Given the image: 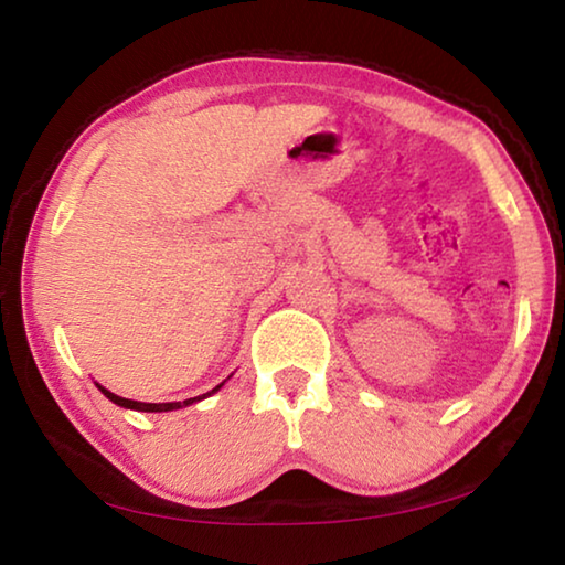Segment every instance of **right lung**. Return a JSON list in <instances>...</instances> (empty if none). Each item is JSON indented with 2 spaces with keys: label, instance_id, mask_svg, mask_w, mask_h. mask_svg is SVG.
<instances>
[{
  "label": "right lung",
  "instance_id": "add662e5",
  "mask_svg": "<svg viewBox=\"0 0 565 565\" xmlns=\"http://www.w3.org/2000/svg\"><path fill=\"white\" fill-rule=\"evenodd\" d=\"M97 386H99V384H97ZM222 386H224V384H218L216 388L209 391V394H202V396H196V398H186V401H171V404H141V401H131V398H121V396H117V394H111V391H107L104 386H99V391H102V394L107 396L109 401H114V404H117V406L134 408V411H151V414H154V411H174V408H184V406H189V404H194V401H202V398H206V396H212L214 391H218Z\"/></svg>",
  "mask_w": 565,
  "mask_h": 565
}]
</instances>
